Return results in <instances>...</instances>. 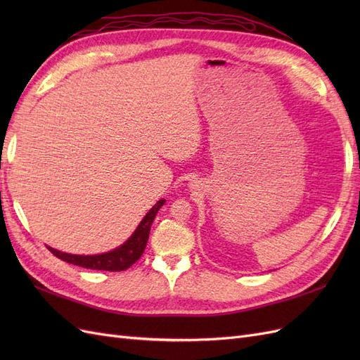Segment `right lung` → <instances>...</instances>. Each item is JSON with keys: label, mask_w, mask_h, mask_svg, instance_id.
I'll list each match as a JSON object with an SVG mask.
<instances>
[{"label": "right lung", "mask_w": 360, "mask_h": 360, "mask_svg": "<svg viewBox=\"0 0 360 360\" xmlns=\"http://www.w3.org/2000/svg\"><path fill=\"white\" fill-rule=\"evenodd\" d=\"M163 204H165V200H160L151 207V210L146 214L144 219L141 221L135 233L129 237V240L120 248L111 250V252L101 254V255H72L66 252H60V250L49 246L48 249L60 259L75 266H81V267L93 269V270H106V271L126 270L132 264H135L141 258V255H143L148 240L151 224H153L156 213L159 212V209Z\"/></svg>", "instance_id": "right-lung-1"}]
</instances>
